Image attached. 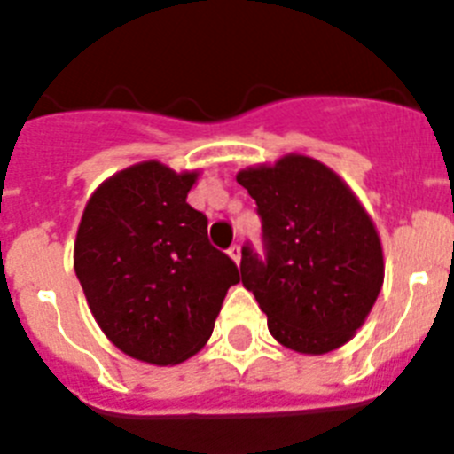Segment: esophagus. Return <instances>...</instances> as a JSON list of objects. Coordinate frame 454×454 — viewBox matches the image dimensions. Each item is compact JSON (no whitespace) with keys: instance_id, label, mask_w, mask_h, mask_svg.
I'll use <instances>...</instances> for the list:
<instances>
[{"instance_id":"obj_1","label":"esophagus","mask_w":454,"mask_h":454,"mask_svg":"<svg viewBox=\"0 0 454 454\" xmlns=\"http://www.w3.org/2000/svg\"><path fill=\"white\" fill-rule=\"evenodd\" d=\"M227 254H230L231 259H234L236 266H239V263H240V246H231L230 250H227Z\"/></svg>"}]
</instances>
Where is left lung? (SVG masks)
Returning a JSON list of instances; mask_svg holds the SVG:
<instances>
[{"label": "left lung", "instance_id": "obj_1", "mask_svg": "<svg viewBox=\"0 0 454 454\" xmlns=\"http://www.w3.org/2000/svg\"><path fill=\"white\" fill-rule=\"evenodd\" d=\"M236 182L263 223L266 262L243 247L240 282L254 293L277 343L300 355L346 346L384 282L382 240L352 188L304 154L250 166Z\"/></svg>", "mask_w": 454, "mask_h": 454}]
</instances>
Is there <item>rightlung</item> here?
<instances>
[{"instance_id": "obj_1", "label": "right lung", "mask_w": 454, "mask_h": 454, "mask_svg": "<svg viewBox=\"0 0 454 454\" xmlns=\"http://www.w3.org/2000/svg\"><path fill=\"white\" fill-rule=\"evenodd\" d=\"M198 170L143 161L99 184L83 208L74 272L99 330L138 362L175 366L200 352L240 282L186 202Z\"/></svg>"}]
</instances>
